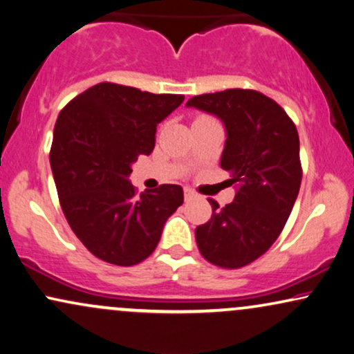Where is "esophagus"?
<instances>
[{
	"label": "esophagus",
	"mask_w": 354,
	"mask_h": 354,
	"mask_svg": "<svg viewBox=\"0 0 354 354\" xmlns=\"http://www.w3.org/2000/svg\"><path fill=\"white\" fill-rule=\"evenodd\" d=\"M196 197V194H194V191L191 189V187H185V199L186 201H192Z\"/></svg>",
	"instance_id": "obj_1"
}]
</instances>
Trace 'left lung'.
<instances>
[{"mask_svg":"<svg viewBox=\"0 0 354 354\" xmlns=\"http://www.w3.org/2000/svg\"><path fill=\"white\" fill-rule=\"evenodd\" d=\"M186 106L223 122L220 167L238 186L223 209L209 199L212 218L196 228L197 248L214 266L244 267L275 243L293 210L303 176L298 131L279 103L256 91L204 93Z\"/></svg>","mask_w":354,"mask_h":354,"instance_id":"8db88e82","label":"left lung"}]
</instances>
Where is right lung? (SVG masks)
Here are the masks:
<instances>
[{"label":"right lung","instance_id":"1","mask_svg":"<svg viewBox=\"0 0 354 354\" xmlns=\"http://www.w3.org/2000/svg\"><path fill=\"white\" fill-rule=\"evenodd\" d=\"M183 100L102 82L59 113L50 165L61 209L75 236L102 261L128 267L147 259L165 221L185 201L178 185L138 197L129 181L139 155L152 153L157 124Z\"/></svg>","mask_w":354,"mask_h":354}]
</instances>
